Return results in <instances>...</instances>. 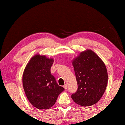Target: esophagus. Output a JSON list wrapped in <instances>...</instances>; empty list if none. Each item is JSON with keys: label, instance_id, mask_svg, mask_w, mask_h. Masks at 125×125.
<instances>
[{"label": "esophagus", "instance_id": "obj_1", "mask_svg": "<svg viewBox=\"0 0 125 125\" xmlns=\"http://www.w3.org/2000/svg\"><path fill=\"white\" fill-rule=\"evenodd\" d=\"M63 87L64 88V89H67V85L65 84L64 86H63Z\"/></svg>", "mask_w": 125, "mask_h": 125}]
</instances>
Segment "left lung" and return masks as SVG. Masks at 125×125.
<instances>
[{"label": "left lung", "mask_w": 125, "mask_h": 125, "mask_svg": "<svg viewBox=\"0 0 125 125\" xmlns=\"http://www.w3.org/2000/svg\"><path fill=\"white\" fill-rule=\"evenodd\" d=\"M78 90L72 94L75 103L89 106L99 101L108 83V72L100 57L90 49L81 52L72 61Z\"/></svg>", "instance_id": "1"}]
</instances>
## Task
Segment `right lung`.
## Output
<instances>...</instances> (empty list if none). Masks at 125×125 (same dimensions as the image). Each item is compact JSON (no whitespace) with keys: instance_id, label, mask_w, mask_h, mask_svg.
<instances>
[{"instance_id":"right-lung-1","label":"right lung","mask_w":125,"mask_h":125,"mask_svg":"<svg viewBox=\"0 0 125 125\" xmlns=\"http://www.w3.org/2000/svg\"><path fill=\"white\" fill-rule=\"evenodd\" d=\"M52 58L36 54L25 67L22 83L27 98L31 105L39 109H48L55 104L64 88L57 83L51 74Z\"/></svg>"}]
</instances>
